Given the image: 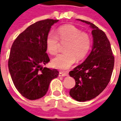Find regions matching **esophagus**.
<instances>
[{"instance_id": "34e87169", "label": "esophagus", "mask_w": 121, "mask_h": 121, "mask_svg": "<svg viewBox=\"0 0 121 121\" xmlns=\"http://www.w3.org/2000/svg\"><path fill=\"white\" fill-rule=\"evenodd\" d=\"M68 76L67 73H63V72H60L59 73V76Z\"/></svg>"}]
</instances>
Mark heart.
<instances>
[{
	"label": "heart",
	"instance_id": "heart-1",
	"mask_svg": "<svg viewBox=\"0 0 121 121\" xmlns=\"http://www.w3.org/2000/svg\"><path fill=\"white\" fill-rule=\"evenodd\" d=\"M65 46V53L57 56L52 60L53 66L61 70H67L75 61L84 60L88 55L92 46V39L87 33L82 32L73 25H64L59 27L56 35L50 33L46 40L48 52L51 55L57 54L60 48V43Z\"/></svg>",
	"mask_w": 121,
	"mask_h": 121
}]
</instances>
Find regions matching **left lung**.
Masks as SVG:
<instances>
[{
	"mask_svg": "<svg viewBox=\"0 0 121 121\" xmlns=\"http://www.w3.org/2000/svg\"><path fill=\"white\" fill-rule=\"evenodd\" d=\"M78 20L90 25L93 44L86 60L69 72L76 82L69 94L77 101L85 102L95 98L106 87L114 67V56L106 34L89 21Z\"/></svg>",
	"mask_w": 121,
	"mask_h": 121,
	"instance_id": "1",
	"label": "left lung"
}]
</instances>
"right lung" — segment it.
I'll return each mask as SVG.
<instances>
[{
	"instance_id": "right-lung-1",
	"label": "right lung",
	"mask_w": 121,
	"mask_h": 121,
	"mask_svg": "<svg viewBox=\"0 0 121 121\" xmlns=\"http://www.w3.org/2000/svg\"><path fill=\"white\" fill-rule=\"evenodd\" d=\"M59 20L35 22L20 34L12 44L8 69L17 91L26 99L36 100L45 96L51 80L58 76L55 69L43 67L50 61L46 40L51 26Z\"/></svg>"
}]
</instances>
